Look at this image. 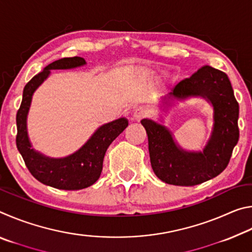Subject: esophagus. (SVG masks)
<instances>
[{"label": "esophagus", "mask_w": 252, "mask_h": 252, "mask_svg": "<svg viewBox=\"0 0 252 252\" xmlns=\"http://www.w3.org/2000/svg\"><path fill=\"white\" fill-rule=\"evenodd\" d=\"M148 114V111L146 108H143V106H139V108H135L133 111V114H132V118H133V120L136 121H140L141 119L146 118Z\"/></svg>", "instance_id": "34e87169"}]
</instances>
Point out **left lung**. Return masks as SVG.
I'll return each instance as SVG.
<instances>
[{"mask_svg": "<svg viewBox=\"0 0 252 252\" xmlns=\"http://www.w3.org/2000/svg\"><path fill=\"white\" fill-rule=\"evenodd\" d=\"M191 97L204 99L213 109L212 131L202 151L185 150L167 126L151 119L141 120L148 134L153 172L168 185L190 187L217 177L227 168L239 140V104L224 72L202 66L179 82L163 97L162 106L167 109L173 102ZM160 121H163L162 117Z\"/></svg>", "mask_w": 252, "mask_h": 252, "instance_id": "left-lung-1", "label": "left lung"}]
</instances>
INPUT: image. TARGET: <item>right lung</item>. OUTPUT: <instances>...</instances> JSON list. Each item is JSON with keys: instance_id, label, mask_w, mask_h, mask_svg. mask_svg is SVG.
I'll return each instance as SVG.
<instances>
[{"instance_id": "1", "label": "right lung", "mask_w": 252, "mask_h": 252, "mask_svg": "<svg viewBox=\"0 0 252 252\" xmlns=\"http://www.w3.org/2000/svg\"><path fill=\"white\" fill-rule=\"evenodd\" d=\"M87 64L80 57L63 58L45 66L27 83L21 106L16 114V147L32 176L43 185L62 190H80L92 186L102 172L106 152L113 140L129 125L126 118L101 126L79 150L64 158H51L32 147L28 134V114L36 89L49 78L51 70H70Z\"/></svg>"}]
</instances>
